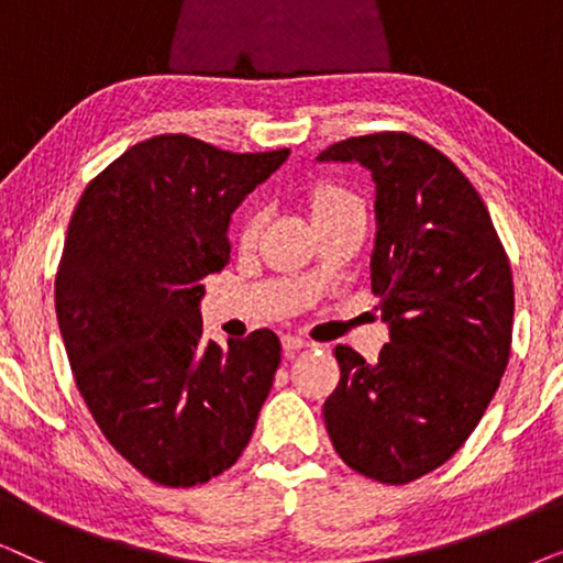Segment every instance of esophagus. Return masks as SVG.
Listing matches in <instances>:
<instances>
[{
  "label": "esophagus",
  "instance_id": "1",
  "mask_svg": "<svg viewBox=\"0 0 563 563\" xmlns=\"http://www.w3.org/2000/svg\"><path fill=\"white\" fill-rule=\"evenodd\" d=\"M307 345H310V343H307L305 338H299V335H284L282 338V349H284V353H289V356H291V353L307 349Z\"/></svg>",
  "mask_w": 563,
  "mask_h": 563
}]
</instances>
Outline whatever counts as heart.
Segmentation results:
<instances>
[{
	"label": "heart",
	"mask_w": 563,
	"mask_h": 563,
	"mask_svg": "<svg viewBox=\"0 0 563 563\" xmlns=\"http://www.w3.org/2000/svg\"><path fill=\"white\" fill-rule=\"evenodd\" d=\"M310 207H312V218L320 220V218H325V214L349 210V207H364V205H361V199L353 195L349 187H343V184L322 181L312 189ZM261 222H264V214H261L258 207H253V210H249V214H245V220L241 225V241L243 243L256 241Z\"/></svg>",
	"instance_id": "heart-1"
}]
</instances>
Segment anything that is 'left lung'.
<instances>
[{
    "mask_svg": "<svg viewBox=\"0 0 563 563\" xmlns=\"http://www.w3.org/2000/svg\"><path fill=\"white\" fill-rule=\"evenodd\" d=\"M320 161H358L374 176L372 291L389 322L376 364L335 345L328 435L353 472L407 484L443 466L495 397L512 343L510 258L479 191L420 137H349Z\"/></svg>",
    "mask_w": 563,
    "mask_h": 563,
    "instance_id": "left-lung-1",
    "label": "left lung"
}]
</instances>
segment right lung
<instances>
[{"label":"right lung","instance_id":"right-lung-1","mask_svg":"<svg viewBox=\"0 0 563 563\" xmlns=\"http://www.w3.org/2000/svg\"><path fill=\"white\" fill-rule=\"evenodd\" d=\"M287 156L156 135L97 174L68 222L56 314L76 387L112 449L164 487L233 466L274 384V330L205 341L199 299L230 258V214Z\"/></svg>","mask_w":563,"mask_h":563}]
</instances>
